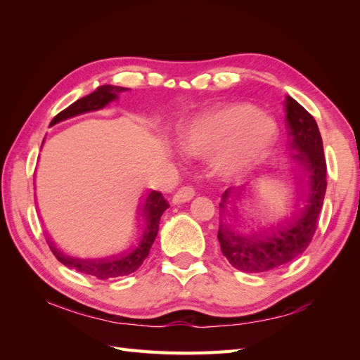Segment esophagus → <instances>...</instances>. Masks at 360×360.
<instances>
[{
  "label": "esophagus",
  "instance_id": "esophagus-1",
  "mask_svg": "<svg viewBox=\"0 0 360 360\" xmlns=\"http://www.w3.org/2000/svg\"><path fill=\"white\" fill-rule=\"evenodd\" d=\"M193 197H195V189L192 186H183L176 193H174L172 202L174 204H181V202L191 201Z\"/></svg>",
  "mask_w": 360,
  "mask_h": 360
}]
</instances>
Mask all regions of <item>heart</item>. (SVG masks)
I'll return each mask as SVG.
<instances>
[{
    "label": "heart",
    "instance_id": "obj_1",
    "mask_svg": "<svg viewBox=\"0 0 360 360\" xmlns=\"http://www.w3.org/2000/svg\"><path fill=\"white\" fill-rule=\"evenodd\" d=\"M174 139L184 156L204 158L213 177L233 181L266 160L279 139V124L261 108L226 103L181 120Z\"/></svg>",
    "mask_w": 360,
    "mask_h": 360
}]
</instances>
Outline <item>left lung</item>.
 I'll list each match as a JSON object with an SVG mask.
<instances>
[{
  "label": "left lung",
  "instance_id": "left-lung-1",
  "mask_svg": "<svg viewBox=\"0 0 360 360\" xmlns=\"http://www.w3.org/2000/svg\"><path fill=\"white\" fill-rule=\"evenodd\" d=\"M288 155L284 176L291 181V201L279 217L248 222L243 192L226 189L219 202L217 240L230 264L246 274L284 266L304 252L317 230L326 188L323 139L314 117L292 97H285Z\"/></svg>",
  "mask_w": 360,
  "mask_h": 360
}]
</instances>
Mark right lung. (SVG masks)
Masks as SVG:
<instances>
[{
	"instance_id": "right-lung-1",
	"label": "right lung",
	"mask_w": 360,
	"mask_h": 360,
	"mask_svg": "<svg viewBox=\"0 0 360 360\" xmlns=\"http://www.w3.org/2000/svg\"><path fill=\"white\" fill-rule=\"evenodd\" d=\"M127 90L129 89H124V86L117 85L97 86V90H94L91 94L73 102L69 108L53 117L49 126L57 124L63 122V120H68L75 115L102 110L108 103L115 101L120 93ZM168 207V201L163 198L160 192L147 191L138 204L136 221L132 226V231L127 234L126 240L110 250V252H105L102 255L76 257L63 252L49 238H46V242L52 254L56 255L60 263L79 271V274L103 281L110 278L126 276L134 274L148 257L150 248L153 245L159 231L160 216Z\"/></svg>"
}]
</instances>
